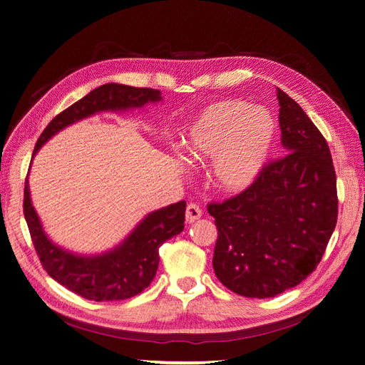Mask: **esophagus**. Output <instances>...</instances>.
Listing matches in <instances>:
<instances>
[{
	"label": "esophagus",
	"mask_w": 365,
	"mask_h": 365,
	"mask_svg": "<svg viewBox=\"0 0 365 365\" xmlns=\"http://www.w3.org/2000/svg\"><path fill=\"white\" fill-rule=\"evenodd\" d=\"M202 215V209L200 205H196V202H190L187 206V212H185V217H187V222H195Z\"/></svg>",
	"instance_id": "esophagus-1"
}]
</instances>
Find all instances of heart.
<instances>
[{"label": "heart", "instance_id": "b5f03b06", "mask_svg": "<svg viewBox=\"0 0 365 365\" xmlns=\"http://www.w3.org/2000/svg\"><path fill=\"white\" fill-rule=\"evenodd\" d=\"M274 138V122L262 109L248 103L224 100L201 110L182 138V150L191 160L212 159L214 183L237 193L255 180Z\"/></svg>", "mask_w": 365, "mask_h": 365}]
</instances>
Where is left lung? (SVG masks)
<instances>
[{
    "instance_id": "8db88e82",
    "label": "left lung",
    "mask_w": 365,
    "mask_h": 365,
    "mask_svg": "<svg viewBox=\"0 0 365 365\" xmlns=\"http://www.w3.org/2000/svg\"><path fill=\"white\" fill-rule=\"evenodd\" d=\"M277 98L285 154L267 160L240 193L207 205L217 227L214 272L245 298H274L306 280L338 219L327 140L285 91L277 88Z\"/></svg>"
}]
</instances>
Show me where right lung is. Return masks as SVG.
Instances as JSON below:
<instances>
[{"label": "right lung", "mask_w": 365, "mask_h": 365, "mask_svg": "<svg viewBox=\"0 0 365 365\" xmlns=\"http://www.w3.org/2000/svg\"><path fill=\"white\" fill-rule=\"evenodd\" d=\"M159 100L160 91L154 88H137L120 83L98 86L48 123L36 140L34 154L54 133L98 110L140 108ZM185 207L187 202L178 201L154 211L114 251L103 256L82 257L71 255L49 242L30 202L27 178L24 188V215L43 269L72 293L90 301L128 299L150 287L159 265V246L183 230Z\"/></svg>", "instance_id": "right-lung-1"}]
</instances>
